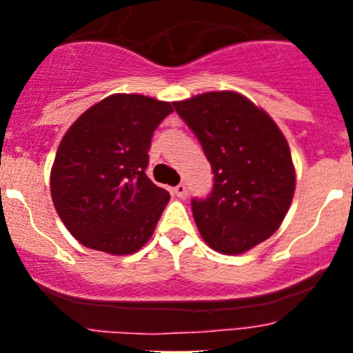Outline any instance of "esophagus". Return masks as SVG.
I'll return each mask as SVG.
<instances>
[{
	"instance_id": "1",
	"label": "esophagus",
	"mask_w": 353,
	"mask_h": 353,
	"mask_svg": "<svg viewBox=\"0 0 353 353\" xmlns=\"http://www.w3.org/2000/svg\"><path fill=\"white\" fill-rule=\"evenodd\" d=\"M172 193L176 194L177 198H186V193H188L186 186H184V184H177V186L172 190Z\"/></svg>"
}]
</instances>
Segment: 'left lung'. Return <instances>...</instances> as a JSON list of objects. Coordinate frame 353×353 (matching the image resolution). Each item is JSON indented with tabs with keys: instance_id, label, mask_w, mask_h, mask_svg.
Instances as JSON below:
<instances>
[{
	"instance_id": "left-lung-1",
	"label": "left lung",
	"mask_w": 353,
	"mask_h": 353,
	"mask_svg": "<svg viewBox=\"0 0 353 353\" xmlns=\"http://www.w3.org/2000/svg\"><path fill=\"white\" fill-rule=\"evenodd\" d=\"M212 163L213 190L193 199L203 241L222 254H243L275 234L295 191L288 143L275 121L232 90L174 102Z\"/></svg>"
}]
</instances>
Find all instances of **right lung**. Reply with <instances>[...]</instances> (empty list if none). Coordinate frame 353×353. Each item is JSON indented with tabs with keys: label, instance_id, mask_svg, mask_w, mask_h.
<instances>
[{
	"label": "right lung",
	"instance_id": "obj_1",
	"mask_svg": "<svg viewBox=\"0 0 353 353\" xmlns=\"http://www.w3.org/2000/svg\"><path fill=\"white\" fill-rule=\"evenodd\" d=\"M174 108L114 94L70 126L51 169V196L71 236L109 254H133L154 234L169 191L145 174L152 137Z\"/></svg>",
	"mask_w": 353,
	"mask_h": 353
}]
</instances>
